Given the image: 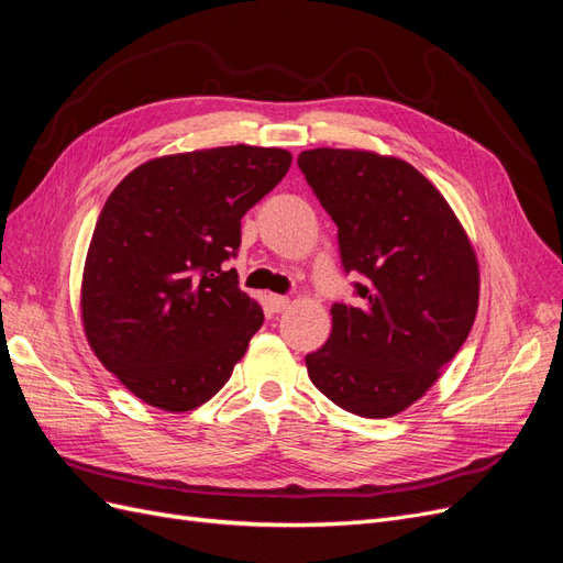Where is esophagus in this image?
<instances>
[{
    "label": "esophagus",
    "instance_id": "esophagus-1",
    "mask_svg": "<svg viewBox=\"0 0 563 563\" xmlns=\"http://www.w3.org/2000/svg\"><path fill=\"white\" fill-rule=\"evenodd\" d=\"M267 308L272 312H284L288 308V298L286 296H277V294H269L267 296Z\"/></svg>",
    "mask_w": 563,
    "mask_h": 563
}]
</instances>
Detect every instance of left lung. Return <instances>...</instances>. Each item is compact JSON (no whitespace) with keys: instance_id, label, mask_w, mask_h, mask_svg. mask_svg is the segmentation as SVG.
<instances>
[{"instance_id":"8db88e82","label":"left lung","mask_w":563,"mask_h":563,"mask_svg":"<svg viewBox=\"0 0 563 563\" xmlns=\"http://www.w3.org/2000/svg\"><path fill=\"white\" fill-rule=\"evenodd\" d=\"M298 166L338 228L354 305L305 356L335 406L389 418L418 401L463 347L479 302V267L455 213L411 164L362 150H305Z\"/></svg>"}]
</instances>
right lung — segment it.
<instances>
[{
  "label": "right lung",
  "mask_w": 563,
  "mask_h": 563,
  "mask_svg": "<svg viewBox=\"0 0 563 563\" xmlns=\"http://www.w3.org/2000/svg\"><path fill=\"white\" fill-rule=\"evenodd\" d=\"M291 166L279 147L230 145L152 159L98 216L81 319L103 366L135 397L192 411L218 395L263 327L234 269L242 218Z\"/></svg>",
  "instance_id": "obj_1"
}]
</instances>
